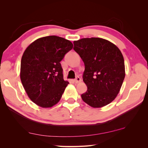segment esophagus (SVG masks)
Listing matches in <instances>:
<instances>
[{
	"instance_id": "esophagus-1",
	"label": "esophagus",
	"mask_w": 148,
	"mask_h": 148,
	"mask_svg": "<svg viewBox=\"0 0 148 148\" xmlns=\"http://www.w3.org/2000/svg\"><path fill=\"white\" fill-rule=\"evenodd\" d=\"M81 78L79 77V76H77L76 77V79H75L74 80V81L76 83H79V82H81Z\"/></svg>"
}]
</instances>
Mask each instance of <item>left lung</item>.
<instances>
[{
  "label": "left lung",
  "mask_w": 148,
  "mask_h": 148,
  "mask_svg": "<svg viewBox=\"0 0 148 148\" xmlns=\"http://www.w3.org/2000/svg\"><path fill=\"white\" fill-rule=\"evenodd\" d=\"M74 45L85 67L83 79L87 91L81 98L95 108L109 104L117 96L125 76L120 50L109 40L98 37L76 40Z\"/></svg>",
  "instance_id": "obj_1"
}]
</instances>
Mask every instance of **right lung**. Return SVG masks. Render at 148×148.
<instances>
[{
	"instance_id": "1",
	"label": "right lung",
	"mask_w": 148,
	"mask_h": 148,
	"mask_svg": "<svg viewBox=\"0 0 148 148\" xmlns=\"http://www.w3.org/2000/svg\"><path fill=\"white\" fill-rule=\"evenodd\" d=\"M73 48L70 40L55 36L41 37L27 47L21 60L20 79L28 96L42 108L60 100L68 81L60 62Z\"/></svg>"
}]
</instances>
